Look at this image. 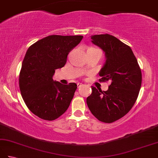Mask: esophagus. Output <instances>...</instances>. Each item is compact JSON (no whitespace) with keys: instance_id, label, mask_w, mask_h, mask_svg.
I'll return each mask as SVG.
<instances>
[{"instance_id":"obj_1","label":"esophagus","mask_w":158,"mask_h":158,"mask_svg":"<svg viewBox=\"0 0 158 158\" xmlns=\"http://www.w3.org/2000/svg\"><path fill=\"white\" fill-rule=\"evenodd\" d=\"M82 85H83V83H77V87H78V88H80V87H81Z\"/></svg>"}]
</instances>
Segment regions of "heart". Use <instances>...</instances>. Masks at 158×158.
<instances>
[{
    "label": "heart",
    "mask_w": 158,
    "mask_h": 158,
    "mask_svg": "<svg viewBox=\"0 0 158 158\" xmlns=\"http://www.w3.org/2000/svg\"><path fill=\"white\" fill-rule=\"evenodd\" d=\"M94 49H95V48H94Z\"/></svg>",
    "instance_id": "heart-1"
}]
</instances>
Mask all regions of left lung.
<instances>
[{"label":"left lung","mask_w":158,"mask_h":158,"mask_svg":"<svg viewBox=\"0 0 158 158\" xmlns=\"http://www.w3.org/2000/svg\"><path fill=\"white\" fill-rule=\"evenodd\" d=\"M91 39L105 52L106 58L99 81H109L110 84L106 91L92 86L87 105L100 122L113 123L126 115L135 104L141 87V70L132 50L115 36L97 35Z\"/></svg>","instance_id":"8db88e82"}]
</instances>
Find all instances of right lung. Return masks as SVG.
Returning <instances> with one entry per match:
<instances>
[{
  "label": "right lung",
  "instance_id": "obj_1",
  "mask_svg": "<svg viewBox=\"0 0 158 158\" xmlns=\"http://www.w3.org/2000/svg\"><path fill=\"white\" fill-rule=\"evenodd\" d=\"M83 36L50 35L28 49L19 76L22 98L28 109L47 121L66 112L77 88L75 83L63 85L53 80L56 69L65 65L69 52Z\"/></svg>",
  "mask_w": 158,
  "mask_h": 158
}]
</instances>
